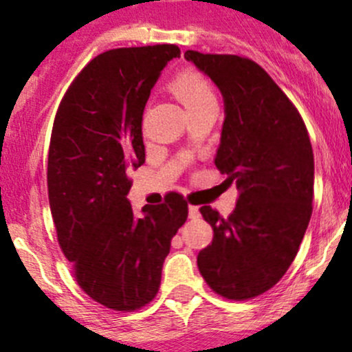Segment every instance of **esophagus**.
<instances>
[{
    "label": "esophagus",
    "mask_w": 352,
    "mask_h": 352,
    "mask_svg": "<svg viewBox=\"0 0 352 352\" xmlns=\"http://www.w3.org/2000/svg\"><path fill=\"white\" fill-rule=\"evenodd\" d=\"M199 208L197 206H189V218H197Z\"/></svg>",
    "instance_id": "obj_1"
}]
</instances>
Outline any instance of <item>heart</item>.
<instances>
[{
	"label": "heart",
	"mask_w": 352,
	"mask_h": 352,
	"mask_svg": "<svg viewBox=\"0 0 352 352\" xmlns=\"http://www.w3.org/2000/svg\"><path fill=\"white\" fill-rule=\"evenodd\" d=\"M170 88H172L173 95L182 102L189 113L209 104H216L214 91H212L209 81L199 73H194V71L180 73L172 81Z\"/></svg>",
	"instance_id": "1"
}]
</instances>
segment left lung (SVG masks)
<instances>
[{
  "mask_svg": "<svg viewBox=\"0 0 352 352\" xmlns=\"http://www.w3.org/2000/svg\"><path fill=\"white\" fill-rule=\"evenodd\" d=\"M221 91L225 120L214 165L240 190L228 218L202 206L211 245L197 267L212 291L247 300L271 289L294 261L314 201V151L300 113L257 63L184 54Z\"/></svg>",
  "mask_w": 352,
  "mask_h": 352,
  "instance_id": "1",
  "label": "left lung"
}]
</instances>
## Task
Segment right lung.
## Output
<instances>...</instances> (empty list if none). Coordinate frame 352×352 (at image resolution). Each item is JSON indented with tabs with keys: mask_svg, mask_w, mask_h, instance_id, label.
Instances as JSON below:
<instances>
[{
	"mask_svg": "<svg viewBox=\"0 0 352 352\" xmlns=\"http://www.w3.org/2000/svg\"><path fill=\"white\" fill-rule=\"evenodd\" d=\"M180 58L172 44L112 49L66 91L51 134L47 189L63 254L81 289L104 307L131 311L158 293L170 242L187 202L170 192L134 214L127 173L144 163V105L162 69Z\"/></svg>",
	"mask_w": 352,
	"mask_h": 352,
	"instance_id": "right-lung-1",
	"label": "right lung"
}]
</instances>
